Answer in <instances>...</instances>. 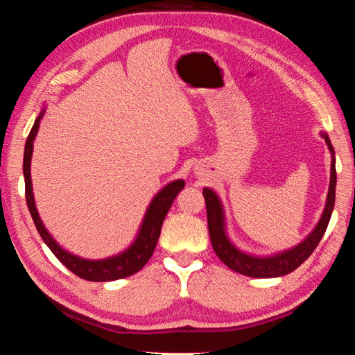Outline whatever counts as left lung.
Listing matches in <instances>:
<instances>
[{"label": "left lung", "instance_id": "left-lung-1", "mask_svg": "<svg viewBox=\"0 0 355 355\" xmlns=\"http://www.w3.org/2000/svg\"><path fill=\"white\" fill-rule=\"evenodd\" d=\"M321 137L327 144V148L332 156V163H330V183L327 200L324 211L318 220L316 227L311 230L304 241H300L297 245L291 249L277 252L272 255H254L249 252L238 249L232 239L227 235V222H225V211L224 205L213 189L203 188V197L207 203V218H208V232L211 245L219 257V260L232 269V271L239 272L248 277L255 279H271V277H282L293 272L297 269L307 258L313 254L316 245L320 244L321 238L329 225L330 216L334 211L335 205V186H336V171H335V152L326 133H321Z\"/></svg>", "mask_w": 355, "mask_h": 355}]
</instances>
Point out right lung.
Instances as JSON below:
<instances>
[{
  "label": "right lung",
  "mask_w": 355,
  "mask_h": 355,
  "mask_svg": "<svg viewBox=\"0 0 355 355\" xmlns=\"http://www.w3.org/2000/svg\"><path fill=\"white\" fill-rule=\"evenodd\" d=\"M45 110L46 107L44 106V110L40 111L39 117L35 119L31 131H29V136L25 144V156H23V175H25L26 203L40 238L44 239V243L50 248V250L65 268L70 269L71 272L84 280L111 282L130 277V275L141 271V269L146 266V263L150 260V257L153 255L156 243H158L159 239L161 225H163L166 214L171 209L173 200H175V197L178 196V192L184 188V182L182 178L173 180L169 184H166L163 189L156 192V196L147 207L146 214H144V219L141 222L139 230H137L135 241L131 243L127 249L120 252V254L101 258V260H87V258H81L70 254L69 250L62 249L61 245L56 243V239L50 235V232L46 230L44 222L40 219L37 208H35L34 200L31 180V158L34 139L35 136H37L40 120L44 117Z\"/></svg>",
  "instance_id": "add662e5"
}]
</instances>
